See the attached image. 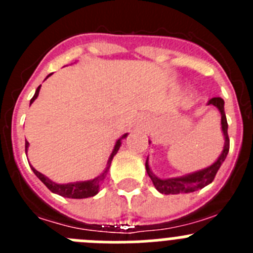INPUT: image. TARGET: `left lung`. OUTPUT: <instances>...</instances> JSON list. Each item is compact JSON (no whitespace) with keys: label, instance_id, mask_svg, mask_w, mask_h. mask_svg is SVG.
Returning a JSON list of instances; mask_svg holds the SVG:
<instances>
[{"label":"left lung","instance_id":"1","mask_svg":"<svg viewBox=\"0 0 253 253\" xmlns=\"http://www.w3.org/2000/svg\"><path fill=\"white\" fill-rule=\"evenodd\" d=\"M208 105L215 106L219 110V113H220V115H222L220 124H222V131L223 135H224V147H223L222 153H220V156L218 157V160H216L213 165L208 166L207 169H199V171L186 173V175L184 176H178V177L171 178H160L154 175L153 172L151 171V169H149L148 158H147V173H148V176L151 177L154 187H156L161 194H165V195L172 194V195H175V194L193 193V191H196V190L203 189V187L208 186V185L213 182L216 172L220 169L222 163L224 162L228 152H229V138H228V123L224 113V100H223L222 97H213V99H210L209 101H208Z\"/></svg>","mask_w":253,"mask_h":253}]
</instances>
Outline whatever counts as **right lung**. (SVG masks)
I'll return each instance as SVG.
<instances>
[{"label": "right lung", "mask_w": 253, "mask_h": 253, "mask_svg": "<svg viewBox=\"0 0 253 253\" xmlns=\"http://www.w3.org/2000/svg\"><path fill=\"white\" fill-rule=\"evenodd\" d=\"M50 75L46 76V78H48ZM39 91H40V86L38 87L37 91H35V93H34V96H33V99L30 100V105L35 101V99H37L38 95H39ZM126 137H128V133L124 134L122 138H119V139L116 140L115 147H114L113 152H111V154H110V157H109V161H107L106 169H104V172H102L101 175H99L97 177L92 178V180L76 181V182H68V184H57V182H54V181L49 180V178L46 177V176H44L43 173H40L39 171H37V169H35L33 166H30V167H31V169H33V172H34L35 175H37V177L39 178V180L42 181V182H43V184L45 185L49 190H50L51 193L58 194V195L64 196V198H69V199L91 198V196H95L96 194L99 193L100 185H101V182L104 181L105 176H106L107 171H109V169H110L111 161H113L114 156L118 153L120 146H122V139H124V138H126ZM28 148H29V142L28 140H25V152H28Z\"/></svg>", "instance_id": "1"}]
</instances>
